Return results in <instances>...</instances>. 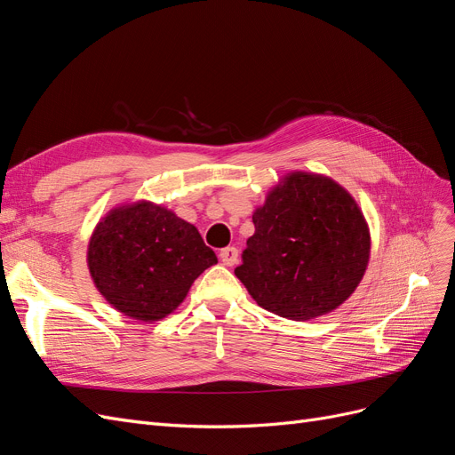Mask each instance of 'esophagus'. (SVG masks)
I'll list each match as a JSON object with an SVG mask.
<instances>
[{
    "mask_svg": "<svg viewBox=\"0 0 455 455\" xmlns=\"http://www.w3.org/2000/svg\"><path fill=\"white\" fill-rule=\"evenodd\" d=\"M220 259L224 261V266H235L239 259V251L235 246H226V249L220 251Z\"/></svg>",
    "mask_w": 455,
    "mask_h": 455,
    "instance_id": "34e87169",
    "label": "esophagus"
}]
</instances>
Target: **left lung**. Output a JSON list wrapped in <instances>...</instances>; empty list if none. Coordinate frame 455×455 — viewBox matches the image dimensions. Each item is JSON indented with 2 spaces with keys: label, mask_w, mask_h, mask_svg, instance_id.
I'll use <instances>...</instances> for the list:
<instances>
[{
  "label": "left lung",
  "mask_w": 455,
  "mask_h": 455,
  "mask_svg": "<svg viewBox=\"0 0 455 455\" xmlns=\"http://www.w3.org/2000/svg\"><path fill=\"white\" fill-rule=\"evenodd\" d=\"M239 281L264 309L291 321L334 311L359 286L370 233L355 199L334 180L292 172L252 214Z\"/></svg>",
  "instance_id": "8db88e82"
}]
</instances>
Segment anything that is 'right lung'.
<instances>
[{"mask_svg":"<svg viewBox=\"0 0 455 455\" xmlns=\"http://www.w3.org/2000/svg\"><path fill=\"white\" fill-rule=\"evenodd\" d=\"M87 261L109 304L151 323L180 306L189 286L218 258L196 226L159 204L139 201L119 206L99 222Z\"/></svg>","mask_w":455,"mask_h":455,"instance_id":"obj_1","label":"right lung"}]
</instances>
